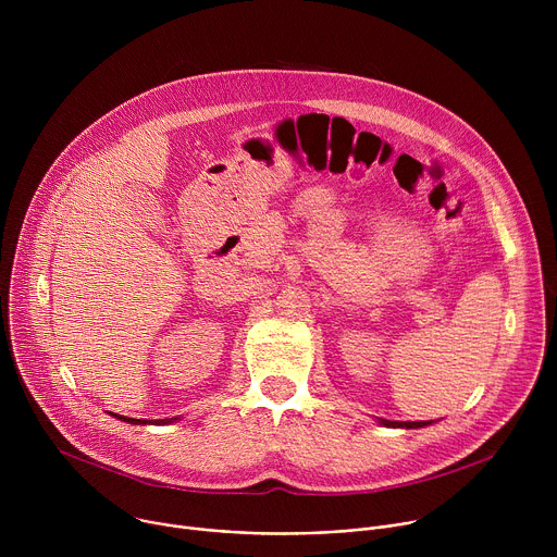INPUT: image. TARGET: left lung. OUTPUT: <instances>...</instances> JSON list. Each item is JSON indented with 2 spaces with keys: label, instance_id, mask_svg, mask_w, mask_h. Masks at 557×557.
I'll return each mask as SVG.
<instances>
[{
  "label": "left lung",
  "instance_id": "1",
  "mask_svg": "<svg viewBox=\"0 0 557 557\" xmlns=\"http://www.w3.org/2000/svg\"><path fill=\"white\" fill-rule=\"evenodd\" d=\"M381 425H385V428H406V430H417V428L432 425V421H387V419H381Z\"/></svg>",
  "mask_w": 557,
  "mask_h": 557
}]
</instances>
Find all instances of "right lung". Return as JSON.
Masks as SVG:
<instances>
[{"label": "right lung", "mask_w": 557, "mask_h": 557, "mask_svg": "<svg viewBox=\"0 0 557 557\" xmlns=\"http://www.w3.org/2000/svg\"><path fill=\"white\" fill-rule=\"evenodd\" d=\"M112 417H116V419H121V421H125V423H132V425H145V423H149V421H143V419H127V417H121V414H112ZM178 419V417H176ZM176 419H158V421H151V423H156V425H168V423H174Z\"/></svg>", "instance_id": "obj_1"}]
</instances>
